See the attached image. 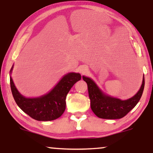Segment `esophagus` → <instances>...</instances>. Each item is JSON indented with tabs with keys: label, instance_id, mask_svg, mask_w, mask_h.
<instances>
[{
	"label": "esophagus",
	"instance_id": "34e87169",
	"mask_svg": "<svg viewBox=\"0 0 153 153\" xmlns=\"http://www.w3.org/2000/svg\"><path fill=\"white\" fill-rule=\"evenodd\" d=\"M88 69L87 67H85V66L81 67V68H79V72H80L81 74H85V73L88 72Z\"/></svg>",
	"mask_w": 153,
	"mask_h": 153
}]
</instances>
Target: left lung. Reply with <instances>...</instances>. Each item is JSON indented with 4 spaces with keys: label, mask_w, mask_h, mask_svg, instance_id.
Instances as JSON below:
<instances>
[{
    "label": "left lung",
    "mask_w": 153,
    "mask_h": 153,
    "mask_svg": "<svg viewBox=\"0 0 153 153\" xmlns=\"http://www.w3.org/2000/svg\"><path fill=\"white\" fill-rule=\"evenodd\" d=\"M83 79L87 83L92 111L97 117L103 119H119L126 116L141 99L145 85L143 75L138 93L128 100H121L105 95L91 78L83 76Z\"/></svg>",
    "instance_id": "obj_1"
}]
</instances>
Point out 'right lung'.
I'll list each match as a JSON object with an SVG mask.
<instances>
[{"mask_svg":"<svg viewBox=\"0 0 153 153\" xmlns=\"http://www.w3.org/2000/svg\"><path fill=\"white\" fill-rule=\"evenodd\" d=\"M12 67L10 73L12 72ZM79 73H68L49 93L36 98H26L17 91L10 76V87L16 103L23 111L39 121L56 120L62 116L66 106V96L75 83L81 80Z\"/></svg>","mask_w":153,"mask_h":153,"instance_id":"1","label":"right lung"}]
</instances>
